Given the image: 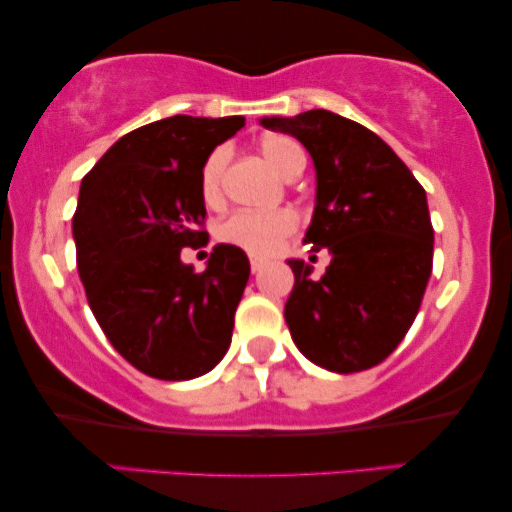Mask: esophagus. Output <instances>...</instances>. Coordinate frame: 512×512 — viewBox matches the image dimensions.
Segmentation results:
<instances>
[{"instance_id":"1","label":"esophagus","mask_w":512,"mask_h":512,"mask_svg":"<svg viewBox=\"0 0 512 512\" xmlns=\"http://www.w3.org/2000/svg\"><path fill=\"white\" fill-rule=\"evenodd\" d=\"M265 265V258H258V256H251V270L258 272Z\"/></svg>"}]
</instances>
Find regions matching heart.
I'll list each match as a JSON object with an SVG mask.
<instances>
[{
	"label": "heart",
	"instance_id": "obj_1",
	"mask_svg": "<svg viewBox=\"0 0 512 512\" xmlns=\"http://www.w3.org/2000/svg\"><path fill=\"white\" fill-rule=\"evenodd\" d=\"M258 153L265 163L275 170L279 177L293 181L305 170L307 156L296 139L286 135H268L258 142ZM228 165V153L216 149L205 160L200 172V193L205 205L216 207L223 198V172ZM293 230H296V216L286 209L279 212H237L219 223L216 237L219 242L230 244L256 256H268L282 247Z\"/></svg>",
	"mask_w": 512,
	"mask_h": 512
}]
</instances>
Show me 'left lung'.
Masks as SVG:
<instances>
[{
  "instance_id": "8db88e82",
  "label": "left lung",
  "mask_w": 512,
  "mask_h": 512,
  "mask_svg": "<svg viewBox=\"0 0 512 512\" xmlns=\"http://www.w3.org/2000/svg\"><path fill=\"white\" fill-rule=\"evenodd\" d=\"M261 125L310 153L317 193L305 242L333 254L321 279L305 261H286L296 277L284 305L291 338L331 373L373 368L405 338L431 277L424 188L384 139L333 111L263 116Z\"/></svg>"
}]
</instances>
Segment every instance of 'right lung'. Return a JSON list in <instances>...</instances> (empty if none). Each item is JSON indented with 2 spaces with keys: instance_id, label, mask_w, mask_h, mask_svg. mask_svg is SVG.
Returning <instances> with one entry per match:
<instances>
[{
  "instance_id": "obj_1",
  "label": "right lung",
  "mask_w": 512,
  "mask_h": 512,
  "mask_svg": "<svg viewBox=\"0 0 512 512\" xmlns=\"http://www.w3.org/2000/svg\"><path fill=\"white\" fill-rule=\"evenodd\" d=\"M240 128L244 116L163 118L118 139L81 181L72 235L88 305L116 352L158 380L209 373L233 338L247 254L216 244L195 272L181 249L205 244L202 165Z\"/></svg>"
}]
</instances>
